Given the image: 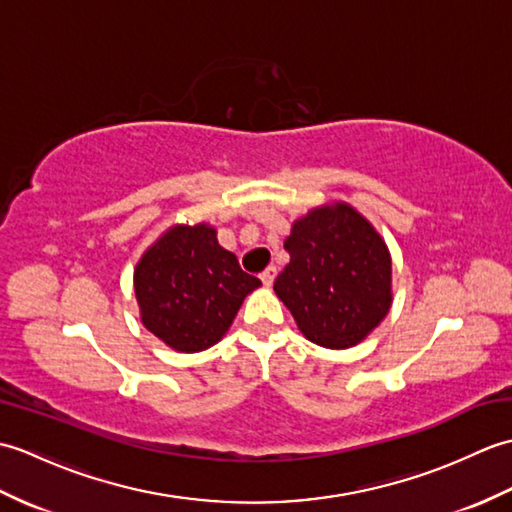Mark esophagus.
I'll return each instance as SVG.
<instances>
[{"mask_svg": "<svg viewBox=\"0 0 512 512\" xmlns=\"http://www.w3.org/2000/svg\"><path fill=\"white\" fill-rule=\"evenodd\" d=\"M275 277H277V268H275V266H268V268L264 270V273H262V281H264V286H273Z\"/></svg>", "mask_w": 512, "mask_h": 512, "instance_id": "obj_1", "label": "esophagus"}]
</instances>
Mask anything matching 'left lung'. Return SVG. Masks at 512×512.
<instances>
[{
  "mask_svg": "<svg viewBox=\"0 0 512 512\" xmlns=\"http://www.w3.org/2000/svg\"><path fill=\"white\" fill-rule=\"evenodd\" d=\"M284 248L290 262L275 292L308 341L347 350L387 317L394 303L389 248L352 204L314 206L292 222Z\"/></svg>",
  "mask_w": 512,
  "mask_h": 512,
  "instance_id": "1",
  "label": "left lung"
}]
</instances>
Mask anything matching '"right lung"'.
<instances>
[{"instance_id": "obj_1", "label": "right lung", "mask_w": 512, "mask_h": 512, "mask_svg": "<svg viewBox=\"0 0 512 512\" xmlns=\"http://www.w3.org/2000/svg\"><path fill=\"white\" fill-rule=\"evenodd\" d=\"M262 286L244 273L215 226L173 224L134 268V292L145 328L176 352H202L222 341L250 292Z\"/></svg>"}]
</instances>
